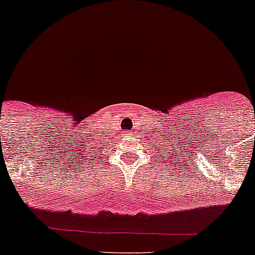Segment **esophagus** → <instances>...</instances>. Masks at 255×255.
Wrapping results in <instances>:
<instances>
[{
  "instance_id": "34e87169",
  "label": "esophagus",
  "mask_w": 255,
  "mask_h": 255,
  "mask_svg": "<svg viewBox=\"0 0 255 255\" xmlns=\"http://www.w3.org/2000/svg\"><path fill=\"white\" fill-rule=\"evenodd\" d=\"M128 135H131V132H129V134H128Z\"/></svg>"
}]
</instances>
